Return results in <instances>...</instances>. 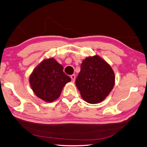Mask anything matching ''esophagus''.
I'll use <instances>...</instances> for the list:
<instances>
[{"label": "esophagus", "mask_w": 147, "mask_h": 147, "mask_svg": "<svg viewBox=\"0 0 147 147\" xmlns=\"http://www.w3.org/2000/svg\"><path fill=\"white\" fill-rule=\"evenodd\" d=\"M75 78H76V76L74 75V74H72L71 76V78L72 80V82H74V80H75Z\"/></svg>", "instance_id": "esophagus-1"}]
</instances>
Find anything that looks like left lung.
I'll return each instance as SVG.
<instances>
[{
  "mask_svg": "<svg viewBox=\"0 0 147 147\" xmlns=\"http://www.w3.org/2000/svg\"><path fill=\"white\" fill-rule=\"evenodd\" d=\"M115 78L110 65L96 55L84 59L75 83L84 100L96 104L104 100L112 90Z\"/></svg>",
  "mask_w": 147,
  "mask_h": 147,
  "instance_id": "left-lung-1",
  "label": "left lung"
}]
</instances>
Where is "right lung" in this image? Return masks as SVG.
<instances>
[{
  "label": "right lung",
  "mask_w": 147,
  "mask_h": 147,
  "mask_svg": "<svg viewBox=\"0 0 147 147\" xmlns=\"http://www.w3.org/2000/svg\"><path fill=\"white\" fill-rule=\"evenodd\" d=\"M71 80L70 77L64 73L63 66L53 58L41 62L29 78L36 95L48 102L59 98L65 85Z\"/></svg>",
  "instance_id": "right-lung-1"
}]
</instances>
